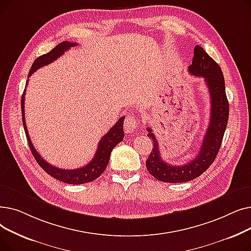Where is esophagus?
Returning a JSON list of instances; mask_svg holds the SVG:
<instances>
[{
	"label": "esophagus",
	"instance_id": "34e87169",
	"mask_svg": "<svg viewBox=\"0 0 251 251\" xmlns=\"http://www.w3.org/2000/svg\"><path fill=\"white\" fill-rule=\"evenodd\" d=\"M137 125H138L137 117H135L134 115H131V114L126 116L125 122H124V128H125L126 132H128V133L133 132V131L136 130Z\"/></svg>",
	"mask_w": 251,
	"mask_h": 251
}]
</instances>
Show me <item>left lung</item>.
I'll use <instances>...</instances> for the list:
<instances>
[{"instance_id": "left-lung-1", "label": "left lung", "mask_w": 251, "mask_h": 251, "mask_svg": "<svg viewBox=\"0 0 251 251\" xmlns=\"http://www.w3.org/2000/svg\"><path fill=\"white\" fill-rule=\"evenodd\" d=\"M190 74L203 77L210 97V119L201 151L194 159L185 165H169L161 157V152L152 130L149 127L152 139L151 152L146 162L148 171L155 179L167 183H181L201 176L216 160L224 133L228 124L229 102L225 90V79L220 66L210 58L201 46H195L192 64L188 67Z\"/></svg>"}]
</instances>
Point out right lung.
<instances>
[{"label":"right lung","mask_w":251,"mask_h":251,"mask_svg":"<svg viewBox=\"0 0 251 251\" xmlns=\"http://www.w3.org/2000/svg\"><path fill=\"white\" fill-rule=\"evenodd\" d=\"M75 46H77L76 43L63 42V43H60L58 46H56V48L52 49L50 51H49L48 54H45L41 57L36 58L29 70L28 77H30L31 74L35 72L37 69L44 67V66L57 60L59 57H61L64 54L66 50H68L70 48ZM24 100H25V91L23 92L22 99H21V111H22V122H23L26 137H27L28 146L37 164L41 166L49 175L64 183L84 184V183H88L96 180L103 173V171L105 170V168H107L109 164L113 149L124 138L123 123H124L125 117H121L119 119L118 122L109 130V132L105 133V135L102 136V138L99 142L98 150L94 156V159H92L86 166L79 169H75V170L59 169L52 165H50L47 161L43 159L42 155L35 151L33 144L30 140L27 127H26V123H25Z\"/></svg>","instance_id":"obj_1"}]
</instances>
